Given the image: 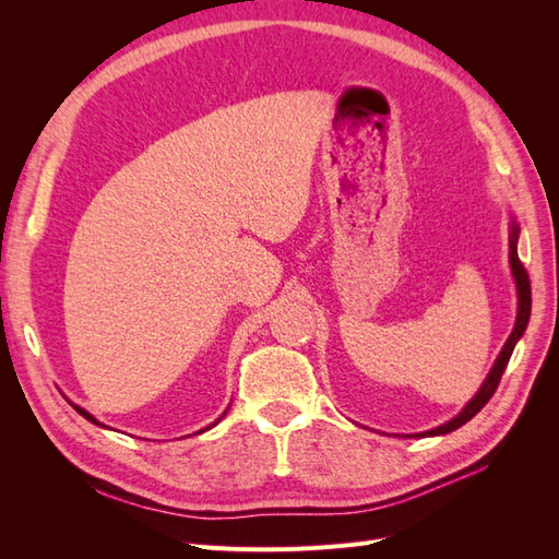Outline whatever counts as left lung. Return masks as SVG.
<instances>
[{
    "label": "left lung",
    "mask_w": 559,
    "mask_h": 559,
    "mask_svg": "<svg viewBox=\"0 0 559 559\" xmlns=\"http://www.w3.org/2000/svg\"><path fill=\"white\" fill-rule=\"evenodd\" d=\"M518 240H520V226H518L515 218H511L509 261H511V275H513V280H515V292H518V314H515V326H513V331H511V335H509V341L503 343V347H501V352H499V357H497L495 366L489 368V373H487L485 382L480 384L476 396H473V399L464 405L462 413L454 415L452 419H448L445 425H441V427L429 429V431H425V433H415V436H443V433H450V431H454V429H460L462 425H466V421H468L471 417H476V415L483 411V405H485L489 399H492V394L497 392V384H499V380H501V376H503L506 366H509V359H511V354H513L518 341L522 337L524 329H527V324H530V312H532V286H530L527 270H524V265L520 263V257H518Z\"/></svg>",
    "instance_id": "8db88e82"
}]
</instances>
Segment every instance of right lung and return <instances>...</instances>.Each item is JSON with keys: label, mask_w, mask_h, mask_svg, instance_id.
<instances>
[{"label": "right lung", "mask_w": 559, "mask_h": 559, "mask_svg": "<svg viewBox=\"0 0 559 559\" xmlns=\"http://www.w3.org/2000/svg\"><path fill=\"white\" fill-rule=\"evenodd\" d=\"M72 405H74V411H76V413H79V415H83V417H86V419H88V421H93V425H97V427H105V425H103V421H97V419H95V417H93V415H91V413H88V411H83V408H81V405H76V403H72ZM228 408H230V405H228ZM228 408H226V411H224V415H222V417H218V419H216V421H214V425H210V427H207V429H212V427H216V425H218V421H222V419H224V417H226V413H228ZM207 429H202V431H207ZM202 431H198V433H202Z\"/></svg>", "instance_id": "1"}]
</instances>
